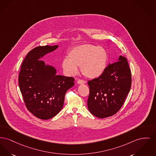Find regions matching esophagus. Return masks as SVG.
Masks as SVG:
<instances>
[{
    "mask_svg": "<svg viewBox=\"0 0 156 156\" xmlns=\"http://www.w3.org/2000/svg\"><path fill=\"white\" fill-rule=\"evenodd\" d=\"M77 83H78V84H83V83H85L86 82H85V81H83V80H78V81H77Z\"/></svg>",
    "mask_w": 156,
    "mask_h": 156,
    "instance_id": "34e87169",
    "label": "esophagus"
}]
</instances>
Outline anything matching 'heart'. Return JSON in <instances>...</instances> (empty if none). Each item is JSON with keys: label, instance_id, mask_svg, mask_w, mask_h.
Listing matches in <instances>:
<instances>
[{"label": "heart", "instance_id": "b5f03b06", "mask_svg": "<svg viewBox=\"0 0 156 156\" xmlns=\"http://www.w3.org/2000/svg\"><path fill=\"white\" fill-rule=\"evenodd\" d=\"M108 59L107 51L101 46L83 44L75 46L68 54V59L62 62V68L69 75L77 73L81 66L83 75L94 79L100 76L105 71Z\"/></svg>", "mask_w": 156, "mask_h": 156}]
</instances>
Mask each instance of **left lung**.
Listing matches in <instances>:
<instances>
[{"label": "left lung", "mask_w": 156, "mask_h": 156, "mask_svg": "<svg viewBox=\"0 0 156 156\" xmlns=\"http://www.w3.org/2000/svg\"><path fill=\"white\" fill-rule=\"evenodd\" d=\"M87 105L94 116L104 119L116 114L122 106L131 85V73L126 58L120 55L104 73L88 81Z\"/></svg>", "instance_id": "left-lung-1"}]
</instances>
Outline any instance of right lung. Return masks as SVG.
<instances>
[{
    "label": "right lung",
    "mask_w": 156,
    "mask_h": 156,
    "mask_svg": "<svg viewBox=\"0 0 156 156\" xmlns=\"http://www.w3.org/2000/svg\"><path fill=\"white\" fill-rule=\"evenodd\" d=\"M58 47L46 45L32 49L19 75V88L26 107L40 119H50L61 111L66 92L74 85L73 78L56 75L54 66L40 60Z\"/></svg>",
    "instance_id": "obj_1"
}]
</instances>
